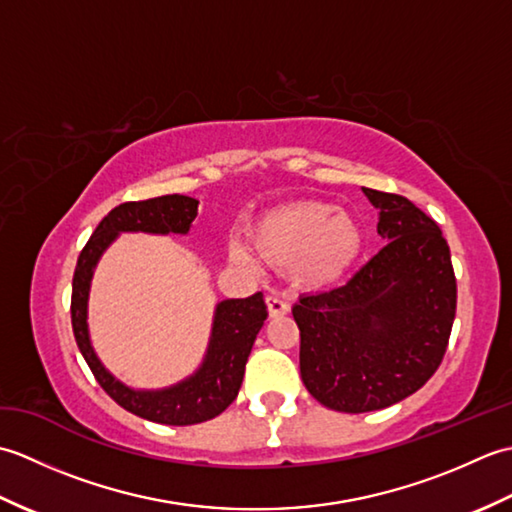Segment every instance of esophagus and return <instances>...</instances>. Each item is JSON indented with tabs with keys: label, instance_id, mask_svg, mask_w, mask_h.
Wrapping results in <instances>:
<instances>
[{
	"label": "esophagus",
	"instance_id": "obj_1",
	"mask_svg": "<svg viewBox=\"0 0 512 512\" xmlns=\"http://www.w3.org/2000/svg\"><path fill=\"white\" fill-rule=\"evenodd\" d=\"M266 306H268V314L270 317H281V314H288L290 312V306L284 301L279 299L275 295H268L266 297Z\"/></svg>",
	"mask_w": 512,
	"mask_h": 512
}]
</instances>
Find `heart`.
Here are the masks:
<instances>
[{
  "label": "heart",
  "instance_id": "heart-1",
  "mask_svg": "<svg viewBox=\"0 0 512 512\" xmlns=\"http://www.w3.org/2000/svg\"><path fill=\"white\" fill-rule=\"evenodd\" d=\"M257 255L270 266L295 270L303 286L334 284L361 253L363 233L345 213L323 202H299L268 213L253 228ZM233 259L250 262L244 248H233Z\"/></svg>",
  "mask_w": 512,
  "mask_h": 512
}]
</instances>
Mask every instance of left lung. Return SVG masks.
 Masks as SVG:
<instances>
[{"label":"left lung","instance_id":"1","mask_svg":"<svg viewBox=\"0 0 512 512\" xmlns=\"http://www.w3.org/2000/svg\"><path fill=\"white\" fill-rule=\"evenodd\" d=\"M363 191L387 244L345 286L292 308L303 385L343 413L385 409L427 383L447 352L458 303L440 226L405 195Z\"/></svg>","mask_w":512,"mask_h":512}]
</instances>
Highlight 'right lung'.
I'll return each instance as SVG.
<instances>
[{
  "instance_id": "add662e5",
  "label": "right lung",
  "mask_w": 512,
  "mask_h": 512,
  "mask_svg": "<svg viewBox=\"0 0 512 512\" xmlns=\"http://www.w3.org/2000/svg\"><path fill=\"white\" fill-rule=\"evenodd\" d=\"M195 215H198V200L187 195H160V198L114 206L83 246L72 279V330L94 378L99 380L105 394L123 409L145 420L173 424V427H187L220 416L237 398L248 354L268 317L262 292L246 299H228L217 306L209 354L200 372L165 391H132L107 372L90 345L85 308H88V290L96 259L118 233H187Z\"/></svg>"
}]
</instances>
